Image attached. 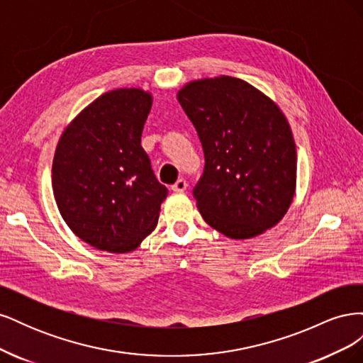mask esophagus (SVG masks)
<instances>
[{"instance_id":"esophagus-1","label":"esophagus","mask_w":363,"mask_h":363,"mask_svg":"<svg viewBox=\"0 0 363 363\" xmlns=\"http://www.w3.org/2000/svg\"><path fill=\"white\" fill-rule=\"evenodd\" d=\"M186 188H188V182H186L184 179H179L177 182L172 184V191L174 192H184Z\"/></svg>"}]
</instances>
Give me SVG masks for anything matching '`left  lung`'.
Segmentation results:
<instances>
[{"label": "left lung", "instance_id": "8db88e82", "mask_svg": "<svg viewBox=\"0 0 363 363\" xmlns=\"http://www.w3.org/2000/svg\"><path fill=\"white\" fill-rule=\"evenodd\" d=\"M177 98L204 151V172L194 189L204 221L232 239L279 224L296 188L295 142L280 107L230 75L192 80Z\"/></svg>", "mask_w": 363, "mask_h": 363}]
</instances>
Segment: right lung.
I'll list each match as a JSON object with an SVG mask.
<instances>
[{"instance_id": "1", "label": "right lung", "mask_w": 363, "mask_h": 363, "mask_svg": "<svg viewBox=\"0 0 363 363\" xmlns=\"http://www.w3.org/2000/svg\"><path fill=\"white\" fill-rule=\"evenodd\" d=\"M152 95L119 87L65 127L52 159V192L71 232L96 250L128 252L156 228L168 189L140 145Z\"/></svg>"}]
</instances>
